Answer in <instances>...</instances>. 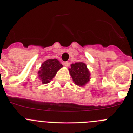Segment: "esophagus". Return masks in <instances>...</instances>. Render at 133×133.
<instances>
[{"mask_svg":"<svg viewBox=\"0 0 133 133\" xmlns=\"http://www.w3.org/2000/svg\"><path fill=\"white\" fill-rule=\"evenodd\" d=\"M63 64H64V65L65 66L68 67V66H69V62H68V61H66V62H64V63H63Z\"/></svg>","mask_w":133,"mask_h":133,"instance_id":"obj_1","label":"esophagus"}]
</instances>
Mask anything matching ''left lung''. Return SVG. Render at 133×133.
Here are the masks:
<instances>
[{"instance_id":"left-lung-1","label":"left lung","mask_w":133,"mask_h":133,"mask_svg":"<svg viewBox=\"0 0 133 133\" xmlns=\"http://www.w3.org/2000/svg\"><path fill=\"white\" fill-rule=\"evenodd\" d=\"M69 70L75 84L79 87H84L90 81V72L85 63L79 62L71 64Z\"/></svg>"}]
</instances>
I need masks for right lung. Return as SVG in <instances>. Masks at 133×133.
Wrapping results in <instances>:
<instances>
[{"label":"right lung","mask_w":133,"mask_h":133,"mask_svg":"<svg viewBox=\"0 0 133 133\" xmlns=\"http://www.w3.org/2000/svg\"><path fill=\"white\" fill-rule=\"evenodd\" d=\"M63 64L57 59L46 60L41 64L38 71V76L43 84H47L52 80L58 70L63 67Z\"/></svg>","instance_id":"obj_1"}]
</instances>
